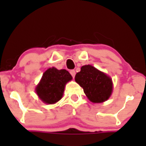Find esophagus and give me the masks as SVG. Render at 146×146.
Returning <instances> with one entry per match:
<instances>
[{
	"instance_id": "1",
	"label": "esophagus",
	"mask_w": 146,
	"mask_h": 146,
	"mask_svg": "<svg viewBox=\"0 0 146 146\" xmlns=\"http://www.w3.org/2000/svg\"><path fill=\"white\" fill-rule=\"evenodd\" d=\"M70 74H71V75L72 76V77L74 78V76H75V74H76L75 71H74V70H71L70 71Z\"/></svg>"
}]
</instances>
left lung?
I'll return each instance as SVG.
<instances>
[{"label": "left lung", "mask_w": 146, "mask_h": 146, "mask_svg": "<svg viewBox=\"0 0 146 146\" xmlns=\"http://www.w3.org/2000/svg\"><path fill=\"white\" fill-rule=\"evenodd\" d=\"M75 81L83 88L89 100L94 103L106 101L113 91L112 80L91 65L81 67L80 72L76 74Z\"/></svg>", "instance_id": "8db88e82"}]
</instances>
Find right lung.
<instances>
[{
  "instance_id": "add662e5",
  "label": "right lung",
  "mask_w": 146,
  "mask_h": 146,
  "mask_svg": "<svg viewBox=\"0 0 146 146\" xmlns=\"http://www.w3.org/2000/svg\"><path fill=\"white\" fill-rule=\"evenodd\" d=\"M72 79V77L66 69L50 68L44 73L37 86L36 94L44 102L54 104L61 99L66 83Z\"/></svg>"
}]
</instances>
